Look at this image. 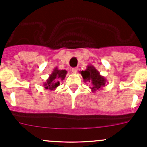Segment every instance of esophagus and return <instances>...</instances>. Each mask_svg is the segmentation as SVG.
<instances>
[{"instance_id": "obj_1", "label": "esophagus", "mask_w": 147, "mask_h": 147, "mask_svg": "<svg viewBox=\"0 0 147 147\" xmlns=\"http://www.w3.org/2000/svg\"><path fill=\"white\" fill-rule=\"evenodd\" d=\"M72 72H73V73H76V72H78V68H77V67H73L72 69Z\"/></svg>"}]
</instances>
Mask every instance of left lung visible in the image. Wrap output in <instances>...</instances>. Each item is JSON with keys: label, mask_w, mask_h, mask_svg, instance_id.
Returning <instances> with one entry per match:
<instances>
[{"label": "left lung", "mask_w": 147, "mask_h": 147, "mask_svg": "<svg viewBox=\"0 0 147 147\" xmlns=\"http://www.w3.org/2000/svg\"><path fill=\"white\" fill-rule=\"evenodd\" d=\"M80 73L82 75L84 82H89L91 84L90 88L92 92L99 90L105 85L107 81L105 78L100 75L99 71L92 65H88L85 70L80 71Z\"/></svg>", "instance_id": "8db88e82"}]
</instances>
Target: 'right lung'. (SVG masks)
<instances>
[{
    "instance_id": "add662e5",
    "label": "right lung",
    "mask_w": 147,
    "mask_h": 147,
    "mask_svg": "<svg viewBox=\"0 0 147 147\" xmlns=\"http://www.w3.org/2000/svg\"><path fill=\"white\" fill-rule=\"evenodd\" d=\"M67 72L65 69H59L58 67H55L50 74L49 78L46 82H44L43 85L46 90H55L59 85V80H63L66 77Z\"/></svg>"
}]
</instances>
